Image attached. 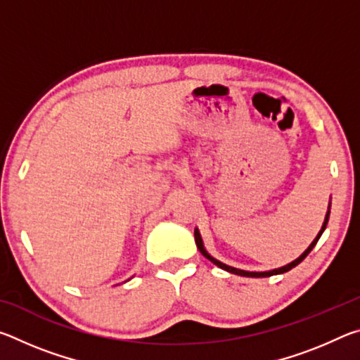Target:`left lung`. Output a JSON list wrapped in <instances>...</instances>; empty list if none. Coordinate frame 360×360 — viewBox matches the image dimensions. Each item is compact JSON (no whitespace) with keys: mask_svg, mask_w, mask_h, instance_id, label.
Segmentation results:
<instances>
[{"mask_svg":"<svg viewBox=\"0 0 360 360\" xmlns=\"http://www.w3.org/2000/svg\"><path fill=\"white\" fill-rule=\"evenodd\" d=\"M328 214H330V211H327V216H326V221H324V225H322V229H321V231L318 233V236H316L314 238V241L311 243V245H309V248L307 249V251H304L300 257L298 259H295L294 262H290L289 265H285V266H281V268H276V270H271V271H245V270H238V268H233V266H229V265H225V264H222V262H219V260H216L214 257H211V255L205 251V248H203V241H202V236H200V233H198V230L195 229V243H197V248L200 249V252H202L206 259L208 260H211L212 264L214 265H217L219 268H222V270H225V271H230V273H233V275H238V276H248V278H266V276H273V275H279V273H285V271H289V270H292V268L294 266H297L298 264H300V262L307 257V255L311 252V249L316 246V243H318V240L321 238V235H322V231L326 230V225H327V222H328Z\"/></svg>","mask_w":360,"mask_h":360,"instance_id":"1","label":"left lung"}]
</instances>
